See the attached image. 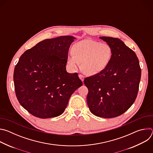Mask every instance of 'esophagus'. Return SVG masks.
Returning a JSON list of instances; mask_svg holds the SVG:
<instances>
[{
    "instance_id": "34e87169",
    "label": "esophagus",
    "mask_w": 153,
    "mask_h": 153,
    "mask_svg": "<svg viewBox=\"0 0 153 153\" xmlns=\"http://www.w3.org/2000/svg\"><path fill=\"white\" fill-rule=\"evenodd\" d=\"M79 77L80 79L82 82H83V80H84V76H83V75H82V74H79Z\"/></svg>"
}]
</instances>
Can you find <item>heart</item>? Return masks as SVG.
<instances>
[{"mask_svg": "<svg viewBox=\"0 0 153 153\" xmlns=\"http://www.w3.org/2000/svg\"><path fill=\"white\" fill-rule=\"evenodd\" d=\"M72 52L67 57L68 67L75 70L81 62L82 70L88 75H94L103 71L112 56V49L108 43H99L91 39L76 43Z\"/></svg>", "mask_w": 153, "mask_h": 153, "instance_id": "obj_1", "label": "heart"}]
</instances>
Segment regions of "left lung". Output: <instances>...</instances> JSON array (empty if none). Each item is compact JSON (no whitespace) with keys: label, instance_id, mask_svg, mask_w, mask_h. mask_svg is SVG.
Segmentation results:
<instances>
[{"label":"left lung","instance_id":"obj_1","mask_svg":"<svg viewBox=\"0 0 153 153\" xmlns=\"http://www.w3.org/2000/svg\"><path fill=\"white\" fill-rule=\"evenodd\" d=\"M112 49L111 60L101 72L86 77L87 104L91 113L103 118L123 114L134 102L141 69L136 53L118 38L100 37Z\"/></svg>","mask_w":153,"mask_h":153}]
</instances>
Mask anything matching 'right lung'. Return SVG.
Returning <instances> with one entry per match:
<instances>
[{
  "label": "right lung",
  "instance_id": "1",
  "mask_svg": "<svg viewBox=\"0 0 153 153\" xmlns=\"http://www.w3.org/2000/svg\"><path fill=\"white\" fill-rule=\"evenodd\" d=\"M76 38L42 40L22 55L14 71L16 95L30 114L47 119L62 114L72 94L82 85L78 74L68 73V50Z\"/></svg>",
  "mask_w": 153,
  "mask_h": 153
}]
</instances>
